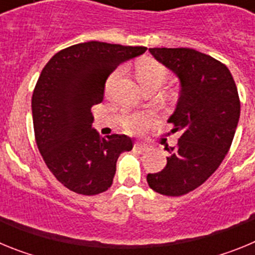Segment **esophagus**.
Instances as JSON below:
<instances>
[{
	"label": "esophagus",
	"instance_id": "esophagus-1",
	"mask_svg": "<svg viewBox=\"0 0 255 255\" xmlns=\"http://www.w3.org/2000/svg\"><path fill=\"white\" fill-rule=\"evenodd\" d=\"M134 149L136 150H140V152H145V150L149 149L147 144H143V143H135L134 144Z\"/></svg>",
	"mask_w": 255,
	"mask_h": 255
}]
</instances>
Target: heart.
Wrapping results in <instances>:
<instances>
[{"instance_id":"heart-1","label":"heart","mask_w":255,"mask_h":255,"mask_svg":"<svg viewBox=\"0 0 255 255\" xmlns=\"http://www.w3.org/2000/svg\"><path fill=\"white\" fill-rule=\"evenodd\" d=\"M135 73L141 87H145L149 84H163L164 80L167 79L168 70L161 62L153 58H143L135 66ZM121 74H123V69H116L114 73L110 74L105 85L107 93L112 91V88L115 87ZM152 120L153 116L150 114L126 115L123 119V126L130 132H139L140 130L145 129Z\"/></svg>"}]
</instances>
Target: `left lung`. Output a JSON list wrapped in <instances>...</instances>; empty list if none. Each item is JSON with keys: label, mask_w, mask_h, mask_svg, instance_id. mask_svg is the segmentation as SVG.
<instances>
[{"label": "left lung", "mask_w": 255, "mask_h": 255, "mask_svg": "<svg viewBox=\"0 0 255 255\" xmlns=\"http://www.w3.org/2000/svg\"><path fill=\"white\" fill-rule=\"evenodd\" d=\"M153 57L180 79L176 110L168 119L179 132L166 147L167 164L148 173L150 189L167 197L188 194L215 172L229 152L240 117L238 88L227 66L191 48H149Z\"/></svg>", "instance_id": "left-lung-1"}]
</instances>
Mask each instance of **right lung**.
<instances>
[{
  "label": "right lung",
  "instance_id": "add662e5",
  "mask_svg": "<svg viewBox=\"0 0 255 255\" xmlns=\"http://www.w3.org/2000/svg\"><path fill=\"white\" fill-rule=\"evenodd\" d=\"M145 47L85 42L57 52L40 73L31 97L38 149L56 179L83 195L112 185L119 155L132 149L131 138H101L92 129V107L103 101L108 75Z\"/></svg>",
  "mask_w": 255,
  "mask_h": 255
}]
</instances>
